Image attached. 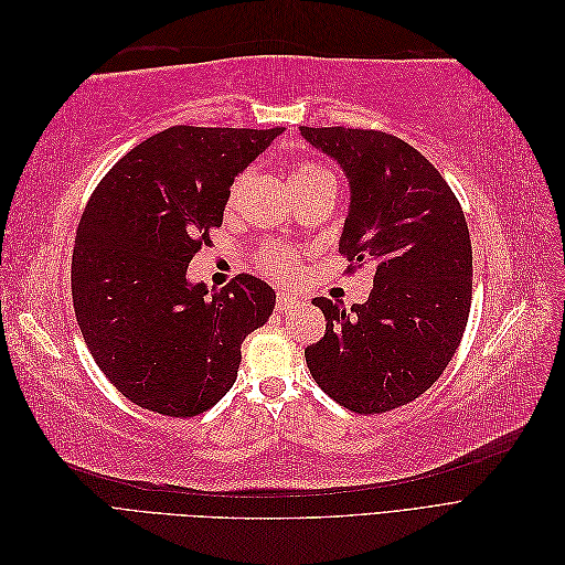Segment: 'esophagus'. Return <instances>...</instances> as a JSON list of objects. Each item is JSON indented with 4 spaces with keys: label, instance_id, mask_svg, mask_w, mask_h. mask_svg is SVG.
I'll use <instances>...</instances> for the list:
<instances>
[{
    "label": "esophagus",
    "instance_id": "esophagus-1",
    "mask_svg": "<svg viewBox=\"0 0 565 565\" xmlns=\"http://www.w3.org/2000/svg\"><path fill=\"white\" fill-rule=\"evenodd\" d=\"M297 303H299V297H297V295L278 292V297H276V309H278V311H292Z\"/></svg>",
    "mask_w": 565,
    "mask_h": 565
}]
</instances>
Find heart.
<instances>
[{"label":"heart","instance_id":"obj_1","mask_svg":"<svg viewBox=\"0 0 565 565\" xmlns=\"http://www.w3.org/2000/svg\"><path fill=\"white\" fill-rule=\"evenodd\" d=\"M249 179H252V169H245V172H241V174L233 179V183L228 188V195H226V212H233L237 204H241V198L245 193ZM289 179H292V185H295V191H297V188L316 183L320 179H330V174L324 172V169L320 164H316V162H299L292 169V177H289ZM256 262H259V266L264 270L276 273V276H280V278L289 276V273L297 268L295 252L276 247V245H266V247H262L259 252H256Z\"/></svg>","mask_w":565,"mask_h":565}]
</instances>
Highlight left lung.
I'll use <instances>...</instances> for the list:
<instances>
[{
  "label": "left lung",
  "mask_w": 565,
  "mask_h": 565,
  "mask_svg": "<svg viewBox=\"0 0 565 565\" xmlns=\"http://www.w3.org/2000/svg\"><path fill=\"white\" fill-rule=\"evenodd\" d=\"M344 169L351 185L339 252L374 264V287L351 313L318 297L324 337L306 347L316 384L358 415L401 407L448 367L471 309V241L465 212L438 169L398 136L299 127Z\"/></svg>",
  "instance_id": "8db88e82"
}]
</instances>
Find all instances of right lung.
I'll list each match as a JSON object with an SVG mask.
<instances>
[{
	"label": "right lung",
	"mask_w": 565,
	"mask_h": 565,
	"mask_svg": "<svg viewBox=\"0 0 565 565\" xmlns=\"http://www.w3.org/2000/svg\"><path fill=\"white\" fill-rule=\"evenodd\" d=\"M285 129L169 127L96 185L73 249V303L110 384L139 407L195 417L235 384L241 347L276 292L235 276L210 297L188 264L224 221L233 179Z\"/></svg>",
	"instance_id": "right-lung-1"
}]
</instances>
